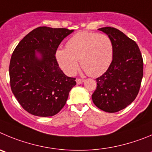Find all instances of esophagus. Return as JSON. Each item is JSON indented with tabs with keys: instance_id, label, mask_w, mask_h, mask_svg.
Here are the masks:
<instances>
[{
	"instance_id": "1",
	"label": "esophagus",
	"mask_w": 152,
	"mask_h": 152,
	"mask_svg": "<svg viewBox=\"0 0 152 152\" xmlns=\"http://www.w3.org/2000/svg\"><path fill=\"white\" fill-rule=\"evenodd\" d=\"M76 83H77L78 85H80V84H82V83H83V82H84V79H76Z\"/></svg>"
}]
</instances>
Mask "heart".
Masks as SVG:
<instances>
[{"mask_svg": "<svg viewBox=\"0 0 152 152\" xmlns=\"http://www.w3.org/2000/svg\"><path fill=\"white\" fill-rule=\"evenodd\" d=\"M114 47L109 36L83 31L73 35L66 49H58L55 57L63 71L73 76L81 67L88 76L96 77L108 69L113 58Z\"/></svg>", "mask_w": 152, "mask_h": 152, "instance_id": "heart-1", "label": "heart"}]
</instances>
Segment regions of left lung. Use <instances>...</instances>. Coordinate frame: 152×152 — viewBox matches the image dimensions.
I'll return each mask as SVG.
<instances>
[{
  "mask_svg": "<svg viewBox=\"0 0 152 152\" xmlns=\"http://www.w3.org/2000/svg\"><path fill=\"white\" fill-rule=\"evenodd\" d=\"M112 39L113 58L108 69L97 78L92 100L106 113L126 108L137 97L143 76V60L135 41L112 27L99 28Z\"/></svg>",
  "mask_w": 152,
  "mask_h": 152,
  "instance_id": "1",
  "label": "left lung"
}]
</instances>
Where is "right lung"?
I'll return each instance as SVG.
<instances>
[{"mask_svg":"<svg viewBox=\"0 0 152 152\" xmlns=\"http://www.w3.org/2000/svg\"><path fill=\"white\" fill-rule=\"evenodd\" d=\"M67 28L39 27L26 35L12 52L9 73L10 87L22 108L31 115L52 116L61 110L76 79L63 73L55 53L72 33ZM41 58L36 56V51Z\"/></svg>","mask_w":152,"mask_h":152,"instance_id":"obj_1","label":"right lung"}]
</instances>
